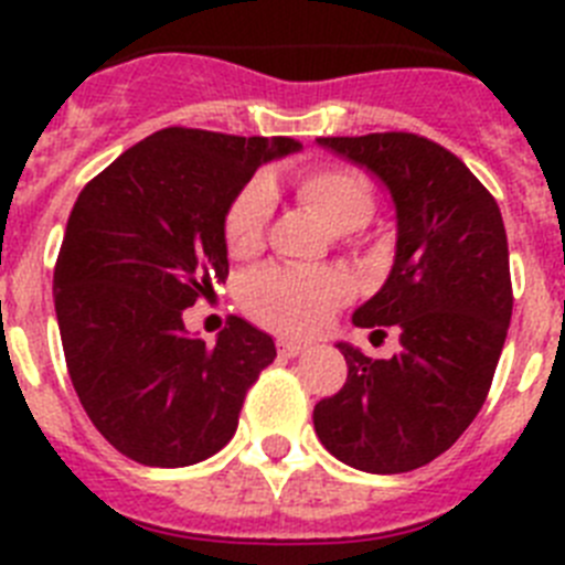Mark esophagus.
I'll return each instance as SVG.
<instances>
[{
	"mask_svg": "<svg viewBox=\"0 0 565 565\" xmlns=\"http://www.w3.org/2000/svg\"><path fill=\"white\" fill-rule=\"evenodd\" d=\"M277 348H279V353H282V356L291 359V356H299V353L306 351L308 344L306 342H294V339H279Z\"/></svg>",
	"mask_w": 565,
	"mask_h": 565,
	"instance_id": "esophagus-1",
	"label": "esophagus"
}]
</instances>
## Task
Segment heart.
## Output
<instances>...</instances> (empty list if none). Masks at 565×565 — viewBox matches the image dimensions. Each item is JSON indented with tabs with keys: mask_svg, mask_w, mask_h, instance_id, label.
I'll return each instance as SVG.
<instances>
[{
	"mask_svg": "<svg viewBox=\"0 0 565 565\" xmlns=\"http://www.w3.org/2000/svg\"><path fill=\"white\" fill-rule=\"evenodd\" d=\"M299 201L311 206L331 232L362 228L376 209L373 183L353 167H317L297 178ZM274 212V186L257 174L237 189L223 214V239L234 257H252L263 246ZM351 297V279L337 268L268 266L243 286L254 319L288 337H308L326 326Z\"/></svg>",
	"mask_w": 565,
	"mask_h": 565,
	"instance_id": "1",
	"label": "heart"
}]
</instances>
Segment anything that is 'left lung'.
<instances>
[{"instance_id":"obj_1","label":"left lung","mask_w":565,"mask_h":565,"mask_svg":"<svg viewBox=\"0 0 565 565\" xmlns=\"http://www.w3.org/2000/svg\"><path fill=\"white\" fill-rule=\"evenodd\" d=\"M317 141L391 189L398 226L393 271L353 322L398 328L402 351L367 359L339 342L348 379L313 407V430L348 467L411 472L450 450L495 376L512 319L501 209L461 158L424 135Z\"/></svg>"}]
</instances>
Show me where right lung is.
I'll list each match as a JSON object with an SVG mask.
<instances>
[{"mask_svg": "<svg viewBox=\"0 0 565 565\" xmlns=\"http://www.w3.org/2000/svg\"><path fill=\"white\" fill-rule=\"evenodd\" d=\"M294 138L169 127L115 158L78 194L53 288L64 359L96 430L147 467H189L226 447L274 339L232 317L217 342L183 311L228 277L223 214Z\"/></svg>", "mask_w": 565, "mask_h": 565, "instance_id": "add662e5", "label": "right lung"}]
</instances>
